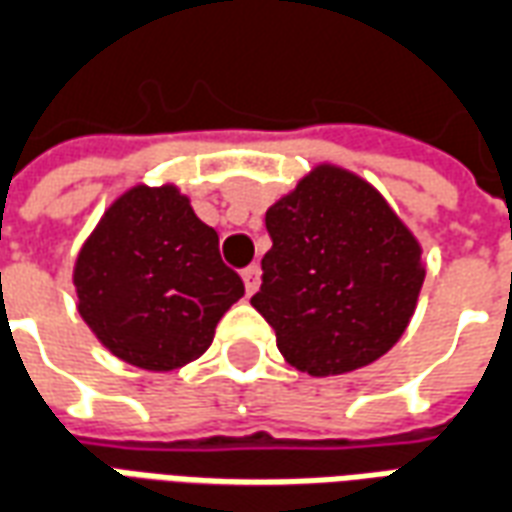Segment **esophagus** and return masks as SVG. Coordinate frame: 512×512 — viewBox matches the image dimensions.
<instances>
[{
  "label": "esophagus",
  "instance_id": "esophagus-1",
  "mask_svg": "<svg viewBox=\"0 0 512 512\" xmlns=\"http://www.w3.org/2000/svg\"><path fill=\"white\" fill-rule=\"evenodd\" d=\"M241 279H244L246 293L252 296V293H255V290L260 288V268H257V266L244 268V271H241Z\"/></svg>",
  "mask_w": 512,
  "mask_h": 512
}]
</instances>
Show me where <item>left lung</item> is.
Returning <instances> with one entry per match:
<instances>
[{
    "label": "left lung",
    "mask_w": 512,
    "mask_h": 512,
    "mask_svg": "<svg viewBox=\"0 0 512 512\" xmlns=\"http://www.w3.org/2000/svg\"><path fill=\"white\" fill-rule=\"evenodd\" d=\"M274 246L255 307L290 367L343 376L403 337L425 282L422 244L384 194L337 164H315L266 211Z\"/></svg>",
    "instance_id": "obj_1"
}]
</instances>
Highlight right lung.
<instances>
[{
    "label": "right lung",
    "mask_w": 512,
    "mask_h": 512,
    "mask_svg": "<svg viewBox=\"0 0 512 512\" xmlns=\"http://www.w3.org/2000/svg\"><path fill=\"white\" fill-rule=\"evenodd\" d=\"M73 285L98 343L150 373L200 359L244 296L241 277L219 257L216 230L175 183L123 191L79 249Z\"/></svg>",
    "instance_id": "obj_1"
}]
</instances>
